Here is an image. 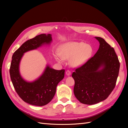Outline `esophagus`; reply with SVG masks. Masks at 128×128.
<instances>
[{"mask_svg":"<svg viewBox=\"0 0 128 128\" xmlns=\"http://www.w3.org/2000/svg\"><path fill=\"white\" fill-rule=\"evenodd\" d=\"M66 75L67 76H70V75H71V72H70V70H67L66 72Z\"/></svg>","mask_w":128,"mask_h":128,"instance_id":"obj_1","label":"esophagus"}]
</instances>
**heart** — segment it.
<instances>
[{
  "mask_svg": "<svg viewBox=\"0 0 128 128\" xmlns=\"http://www.w3.org/2000/svg\"><path fill=\"white\" fill-rule=\"evenodd\" d=\"M60 56L56 54L55 58L60 63L62 59L70 60V65L75 68L80 67L88 62L93 54L92 46L84 42H72L63 44L60 48Z\"/></svg>",
  "mask_w": 128,
  "mask_h": 128,
  "instance_id": "1",
  "label": "heart"
}]
</instances>
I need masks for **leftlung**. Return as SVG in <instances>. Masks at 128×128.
<instances>
[{
	"mask_svg": "<svg viewBox=\"0 0 128 128\" xmlns=\"http://www.w3.org/2000/svg\"><path fill=\"white\" fill-rule=\"evenodd\" d=\"M95 38L100 43L98 51L72 74L75 96L86 105L98 103L108 98L115 86L120 68L114 49L103 38Z\"/></svg>",
	"mask_w": 128,
	"mask_h": 128,
	"instance_id": "8db88e82",
	"label": "left lung"
}]
</instances>
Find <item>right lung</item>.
Listing matches in <instances>:
<instances>
[{"label": "right lung", "instance_id": "1", "mask_svg": "<svg viewBox=\"0 0 128 128\" xmlns=\"http://www.w3.org/2000/svg\"><path fill=\"white\" fill-rule=\"evenodd\" d=\"M52 42V35L42 34L25 42L12 56L10 68L12 84L19 96L30 105L42 106L51 101L58 84L64 77L65 70H56L46 64L41 75L32 82H28L20 73V62L25 53L44 46H50Z\"/></svg>", "mask_w": 128, "mask_h": 128}]
</instances>
